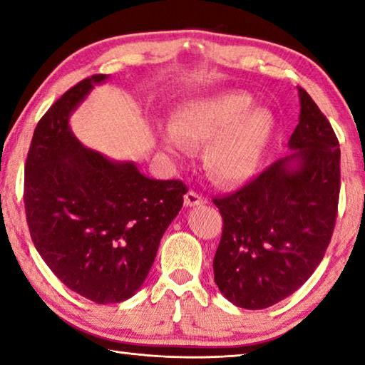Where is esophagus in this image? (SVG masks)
<instances>
[{
	"instance_id": "esophagus-1",
	"label": "esophagus",
	"mask_w": 365,
	"mask_h": 365,
	"mask_svg": "<svg viewBox=\"0 0 365 365\" xmlns=\"http://www.w3.org/2000/svg\"><path fill=\"white\" fill-rule=\"evenodd\" d=\"M206 202V197L202 196L201 193H196V191L190 190L187 195H185V206L191 207V206H200V205H205Z\"/></svg>"
}]
</instances>
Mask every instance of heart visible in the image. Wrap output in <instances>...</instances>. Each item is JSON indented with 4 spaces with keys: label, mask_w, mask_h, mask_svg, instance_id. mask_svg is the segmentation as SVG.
I'll return each instance as SVG.
<instances>
[{
    "label": "heart",
    "mask_w": 365,
    "mask_h": 365,
    "mask_svg": "<svg viewBox=\"0 0 365 365\" xmlns=\"http://www.w3.org/2000/svg\"><path fill=\"white\" fill-rule=\"evenodd\" d=\"M245 91H227L178 106L170 115L165 151L178 154L205 146L206 165L219 182L235 183L256 170L275 128L270 110L251 108Z\"/></svg>",
    "instance_id": "b5f03b06"
}]
</instances>
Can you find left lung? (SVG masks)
Wrapping results in <instances>:
<instances>
[{"label":"left lung","instance_id":"obj_1","mask_svg":"<svg viewBox=\"0 0 365 365\" xmlns=\"http://www.w3.org/2000/svg\"><path fill=\"white\" fill-rule=\"evenodd\" d=\"M294 150L227 196L212 197L224 220L214 282L243 309L293 294L324 259L339 200V143L330 122L299 86ZM298 162L296 168L289 163Z\"/></svg>","mask_w":365,"mask_h":365}]
</instances>
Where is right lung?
<instances>
[{
	"label": "right lung",
	"mask_w": 365,
	"mask_h": 365,
	"mask_svg": "<svg viewBox=\"0 0 365 365\" xmlns=\"http://www.w3.org/2000/svg\"><path fill=\"white\" fill-rule=\"evenodd\" d=\"M104 73L83 78L46 110L26 160L24 205L30 237L72 292L106 304L145 282L165 228L183 205L182 180L148 178L73 137L69 115Z\"/></svg>",
	"instance_id": "1"
}]
</instances>
